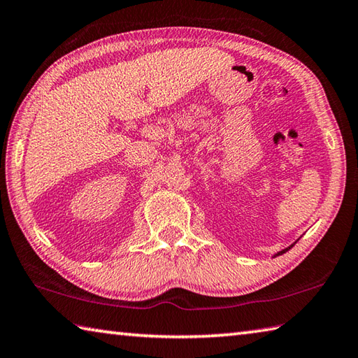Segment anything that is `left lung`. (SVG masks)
I'll list each match as a JSON object with an SVG mask.
<instances>
[{
  "mask_svg": "<svg viewBox=\"0 0 358 358\" xmlns=\"http://www.w3.org/2000/svg\"><path fill=\"white\" fill-rule=\"evenodd\" d=\"M292 247H294V243H292V245H289V247H286L285 250H281V252H278V253H275V255H273V258H275V256H280V255H283V253H286V252H287V250H291Z\"/></svg>",
  "mask_w": 358,
  "mask_h": 358,
  "instance_id": "obj_1",
  "label": "left lung"
}]
</instances>
